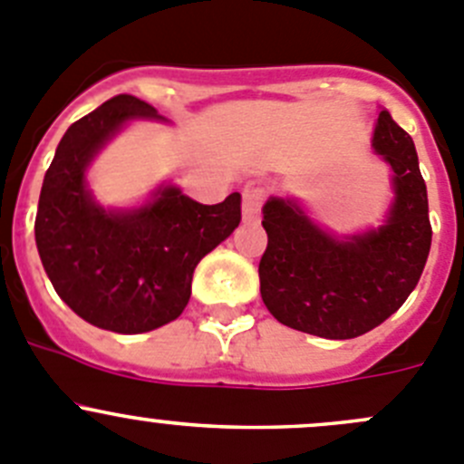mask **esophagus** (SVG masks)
<instances>
[{
    "label": "esophagus",
    "mask_w": 464,
    "mask_h": 464,
    "mask_svg": "<svg viewBox=\"0 0 464 464\" xmlns=\"http://www.w3.org/2000/svg\"><path fill=\"white\" fill-rule=\"evenodd\" d=\"M264 196H266V191H264L262 187H248V188H246V191H244V205H241V209H244L246 223H255V220L259 218V209H262Z\"/></svg>",
    "instance_id": "1"
}]
</instances>
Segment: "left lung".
Masks as SVG:
<instances>
[{
	"instance_id": "8db88e82",
	"label": "left lung",
	"mask_w": 464,
	"mask_h": 464,
	"mask_svg": "<svg viewBox=\"0 0 464 464\" xmlns=\"http://www.w3.org/2000/svg\"><path fill=\"white\" fill-rule=\"evenodd\" d=\"M373 148L394 170L387 223L334 239L291 200L264 205L266 250L259 259L262 301L280 324L325 339H353L390 319L421 277L430 253L426 182L405 130L381 111Z\"/></svg>"
}]
</instances>
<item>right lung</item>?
Listing matches in <instances>:
<instances>
[{
	"label": "right lung",
	"mask_w": 464,
	"mask_h": 464,
	"mask_svg": "<svg viewBox=\"0 0 464 464\" xmlns=\"http://www.w3.org/2000/svg\"><path fill=\"white\" fill-rule=\"evenodd\" d=\"M131 118L159 116L139 97L116 95L70 125L43 179L36 214V246L56 294L83 321L121 334L178 319L198 262L241 220L239 193L200 205L169 187L134 211L95 205L83 170Z\"/></svg>",
	"instance_id": "1"
}]
</instances>
